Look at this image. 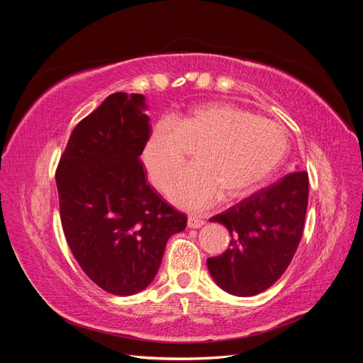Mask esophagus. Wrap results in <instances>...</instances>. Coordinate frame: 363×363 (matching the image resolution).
I'll return each instance as SVG.
<instances>
[{
  "instance_id": "34e87169",
  "label": "esophagus",
  "mask_w": 363,
  "mask_h": 363,
  "mask_svg": "<svg viewBox=\"0 0 363 363\" xmlns=\"http://www.w3.org/2000/svg\"><path fill=\"white\" fill-rule=\"evenodd\" d=\"M188 225L191 228H200L201 225H204V219L199 218V216H194V215H189L188 218Z\"/></svg>"
}]
</instances>
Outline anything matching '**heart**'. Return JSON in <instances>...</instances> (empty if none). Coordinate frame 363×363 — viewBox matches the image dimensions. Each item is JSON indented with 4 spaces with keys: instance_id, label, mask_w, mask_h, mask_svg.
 <instances>
[{
    "instance_id": "1",
    "label": "heart",
    "mask_w": 363,
    "mask_h": 363,
    "mask_svg": "<svg viewBox=\"0 0 363 363\" xmlns=\"http://www.w3.org/2000/svg\"><path fill=\"white\" fill-rule=\"evenodd\" d=\"M188 147L197 148L196 164L176 178ZM286 151L288 136L277 123L236 104L208 103L174 116L172 123H159L142 156L159 189L172 183V203L201 211L219 196L238 199L256 189L280 167Z\"/></svg>"
}]
</instances>
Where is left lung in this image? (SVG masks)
Masks as SVG:
<instances>
[{
	"instance_id": "8db88e82",
	"label": "left lung",
	"mask_w": 363,
	"mask_h": 363,
	"mask_svg": "<svg viewBox=\"0 0 363 363\" xmlns=\"http://www.w3.org/2000/svg\"><path fill=\"white\" fill-rule=\"evenodd\" d=\"M309 199V175L295 171L211 218L227 227L230 245L207 268L219 288L251 296L272 286L298 247Z\"/></svg>"
}]
</instances>
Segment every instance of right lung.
<instances>
[{"label": "right lung", "instance_id": "right-lung-1", "mask_svg": "<svg viewBox=\"0 0 363 363\" xmlns=\"http://www.w3.org/2000/svg\"><path fill=\"white\" fill-rule=\"evenodd\" d=\"M144 96L108 95L75 125L56 183L65 238L80 268L113 295L145 289L168 239L188 218L145 180L139 156L150 138Z\"/></svg>", "mask_w": 363, "mask_h": 363}]
</instances>
